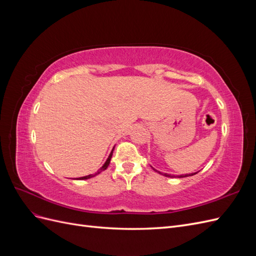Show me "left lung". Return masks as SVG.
<instances>
[{
  "mask_svg": "<svg viewBox=\"0 0 256 256\" xmlns=\"http://www.w3.org/2000/svg\"><path fill=\"white\" fill-rule=\"evenodd\" d=\"M152 168L154 170V171H156V172H158L159 174H162L164 176H166V177H171V178H182V177H188V176H193V175H196V174H198L200 171H198V172H196V173H191V174H182V175H171V174H168V173H161L160 171H158V170H156L154 168H152Z\"/></svg>",
  "mask_w": 256,
  "mask_h": 256,
  "instance_id": "1",
  "label": "left lung"
}]
</instances>
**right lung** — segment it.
I'll use <instances>...</instances> for the list:
<instances>
[{"label": "right lung", "instance_id": "right-lung-1", "mask_svg": "<svg viewBox=\"0 0 256 256\" xmlns=\"http://www.w3.org/2000/svg\"><path fill=\"white\" fill-rule=\"evenodd\" d=\"M115 147V146H114ZM114 147H113V150H111V152H110V154H109V157H108V159L106 160V162L104 164V166L100 168L98 171L96 172V173H94V174H90V175H86V176H83V177H79V178H76V180H88V178H92V177H95L96 175H98V174H100L102 173V171H104V170H106V168L109 166V164H110V161H111V158H112V154H113V150H114Z\"/></svg>", "mask_w": 256, "mask_h": 256}]
</instances>
